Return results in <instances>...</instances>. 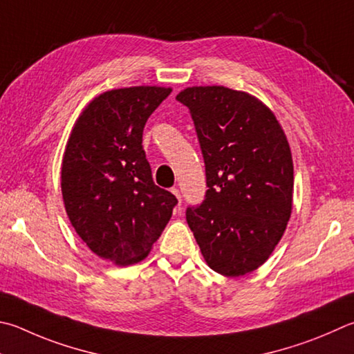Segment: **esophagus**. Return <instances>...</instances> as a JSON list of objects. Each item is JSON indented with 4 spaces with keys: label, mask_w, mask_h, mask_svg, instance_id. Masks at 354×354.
Masks as SVG:
<instances>
[{
    "label": "esophagus",
    "mask_w": 354,
    "mask_h": 354,
    "mask_svg": "<svg viewBox=\"0 0 354 354\" xmlns=\"http://www.w3.org/2000/svg\"><path fill=\"white\" fill-rule=\"evenodd\" d=\"M171 194L176 196L178 204H181V194H179V190H178V189H171Z\"/></svg>",
    "instance_id": "1"
}]
</instances>
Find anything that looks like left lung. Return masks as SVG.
I'll return each instance as SVG.
<instances>
[{
	"label": "left lung",
	"instance_id": "1",
	"mask_svg": "<svg viewBox=\"0 0 354 354\" xmlns=\"http://www.w3.org/2000/svg\"><path fill=\"white\" fill-rule=\"evenodd\" d=\"M176 99L190 110L207 192L187 223L210 269L240 277L265 263L292 212L294 165L275 114L249 93L190 86Z\"/></svg>",
	"mask_w": 354,
	"mask_h": 354
}]
</instances>
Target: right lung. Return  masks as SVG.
<instances>
[{
    "instance_id": "1",
    "label": "right lung",
    "mask_w": 354,
    "mask_h": 354,
    "mask_svg": "<svg viewBox=\"0 0 354 354\" xmlns=\"http://www.w3.org/2000/svg\"><path fill=\"white\" fill-rule=\"evenodd\" d=\"M171 88L105 91L83 108L62 160V195L77 235L118 266L142 261L178 199L153 183L142 131Z\"/></svg>"
}]
</instances>
